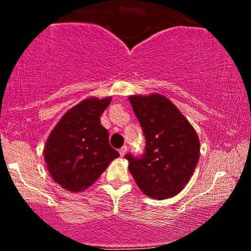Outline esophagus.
Returning <instances> with one entry per match:
<instances>
[{
  "label": "esophagus",
  "instance_id": "34e87169",
  "mask_svg": "<svg viewBox=\"0 0 251 251\" xmlns=\"http://www.w3.org/2000/svg\"><path fill=\"white\" fill-rule=\"evenodd\" d=\"M126 152H127V146H126V145H124L123 148L119 149V153H120V155H122V157H124V155H125Z\"/></svg>",
  "mask_w": 251,
  "mask_h": 251
}]
</instances>
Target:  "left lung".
I'll return each mask as SVG.
<instances>
[{
  "mask_svg": "<svg viewBox=\"0 0 251 251\" xmlns=\"http://www.w3.org/2000/svg\"><path fill=\"white\" fill-rule=\"evenodd\" d=\"M145 137L144 153L125 154L139 189L154 200L183 190L200 159V139L179 109L159 94L129 97Z\"/></svg>",
  "mask_w": 251,
  "mask_h": 251,
  "instance_id": "left-lung-1",
  "label": "left lung"
}]
</instances>
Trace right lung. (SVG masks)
<instances>
[{
  "mask_svg": "<svg viewBox=\"0 0 251 251\" xmlns=\"http://www.w3.org/2000/svg\"><path fill=\"white\" fill-rule=\"evenodd\" d=\"M111 98L86 99L71 108L51 131L46 143L45 160L53 179L63 189H87L119 155L108 142L100 116Z\"/></svg>",
  "mask_w": 251,
  "mask_h": 251,
  "instance_id": "obj_1",
  "label": "right lung"
}]
</instances>
